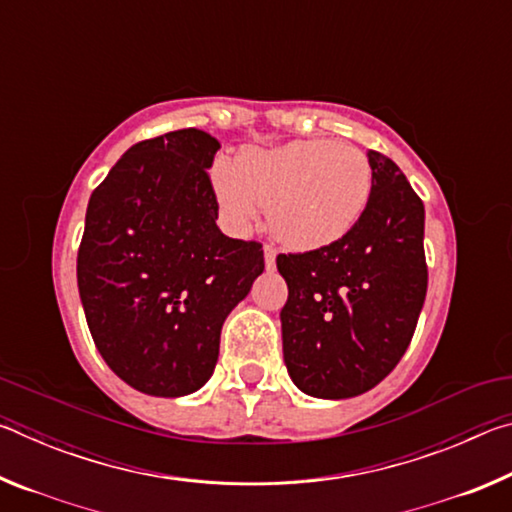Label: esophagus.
I'll return each mask as SVG.
<instances>
[{
    "label": "esophagus",
    "instance_id": "1",
    "mask_svg": "<svg viewBox=\"0 0 512 512\" xmlns=\"http://www.w3.org/2000/svg\"><path fill=\"white\" fill-rule=\"evenodd\" d=\"M275 255H277V250L273 248V244H264V262H266V268H273V266H275Z\"/></svg>",
    "mask_w": 512,
    "mask_h": 512
}]
</instances>
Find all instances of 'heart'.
Listing matches in <instances>:
<instances>
[{
  "label": "heart",
  "instance_id": "1",
  "mask_svg": "<svg viewBox=\"0 0 512 512\" xmlns=\"http://www.w3.org/2000/svg\"><path fill=\"white\" fill-rule=\"evenodd\" d=\"M212 183L228 221L248 230L259 207L284 246L316 250L348 235L372 192L366 155L350 144L296 140L216 160Z\"/></svg>",
  "mask_w": 512,
  "mask_h": 512
}]
</instances>
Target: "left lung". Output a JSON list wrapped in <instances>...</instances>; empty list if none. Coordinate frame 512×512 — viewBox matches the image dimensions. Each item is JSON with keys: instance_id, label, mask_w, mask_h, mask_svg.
I'll use <instances>...</instances> for the list:
<instances>
[{"instance_id": "8db88e82", "label": "left lung", "mask_w": 512, "mask_h": 512, "mask_svg": "<svg viewBox=\"0 0 512 512\" xmlns=\"http://www.w3.org/2000/svg\"><path fill=\"white\" fill-rule=\"evenodd\" d=\"M368 162L372 192L348 235L277 255L284 363L302 393L325 400L366 393L400 363L427 296L424 205L391 158L368 151Z\"/></svg>"}]
</instances>
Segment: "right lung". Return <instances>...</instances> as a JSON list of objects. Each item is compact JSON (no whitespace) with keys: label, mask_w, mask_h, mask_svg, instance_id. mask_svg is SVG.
Returning <instances> with one entry per match:
<instances>
[{"label":"right lung","mask_w":512,"mask_h":512,"mask_svg":"<svg viewBox=\"0 0 512 512\" xmlns=\"http://www.w3.org/2000/svg\"><path fill=\"white\" fill-rule=\"evenodd\" d=\"M219 149L198 128L137 142L90 196L76 257L85 320L110 370L146 395L212 377L223 320L264 271L259 241L216 225Z\"/></svg>","instance_id":"1"}]
</instances>
